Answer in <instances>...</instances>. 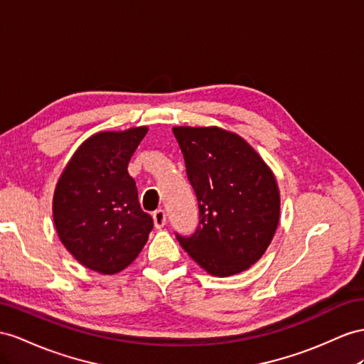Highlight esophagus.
Listing matches in <instances>:
<instances>
[{"mask_svg":"<svg viewBox=\"0 0 364 364\" xmlns=\"http://www.w3.org/2000/svg\"><path fill=\"white\" fill-rule=\"evenodd\" d=\"M154 225L156 229H161L166 225V212L163 209L154 212Z\"/></svg>","mask_w":364,"mask_h":364,"instance_id":"34e87169","label":"esophagus"}]
</instances>
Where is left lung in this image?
Listing matches in <instances>:
<instances>
[{
  "mask_svg": "<svg viewBox=\"0 0 364 364\" xmlns=\"http://www.w3.org/2000/svg\"><path fill=\"white\" fill-rule=\"evenodd\" d=\"M198 200L200 223L176 234L195 263L215 277L246 271L266 252L279 221L272 171L246 139L215 126L173 127Z\"/></svg>",
  "mask_w": 364,
  "mask_h": 364,
  "instance_id": "1",
  "label": "left lung"
}]
</instances>
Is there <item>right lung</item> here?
<instances>
[{
    "instance_id": "1",
    "label": "right lung",
    "mask_w": 364,
    "mask_h": 364,
    "mask_svg": "<svg viewBox=\"0 0 364 364\" xmlns=\"http://www.w3.org/2000/svg\"><path fill=\"white\" fill-rule=\"evenodd\" d=\"M146 126L98 132L72 155L53 193V223L72 257L105 275L126 269L141 252L154 220L143 212L127 164Z\"/></svg>"
}]
</instances>
